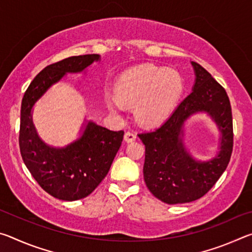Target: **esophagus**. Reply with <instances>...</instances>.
Returning <instances> with one entry per match:
<instances>
[{
	"label": "esophagus",
	"mask_w": 252,
	"mask_h": 252,
	"mask_svg": "<svg viewBox=\"0 0 252 252\" xmlns=\"http://www.w3.org/2000/svg\"><path fill=\"white\" fill-rule=\"evenodd\" d=\"M135 139H136V134L134 133V132H132V131L126 132V134H125L126 142H132V141H134Z\"/></svg>",
	"instance_id": "esophagus-1"
}]
</instances>
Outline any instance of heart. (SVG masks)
Wrapping results in <instances>:
<instances>
[{"mask_svg": "<svg viewBox=\"0 0 252 252\" xmlns=\"http://www.w3.org/2000/svg\"><path fill=\"white\" fill-rule=\"evenodd\" d=\"M183 80L177 71L153 65H139L119 76L114 84L117 96L106 94L111 111L122 109L123 103H135L138 120L153 125L163 121L180 100Z\"/></svg>", "mask_w": 252, "mask_h": 252, "instance_id": "1", "label": "heart"}]
</instances>
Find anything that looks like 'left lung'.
<instances>
[{"mask_svg":"<svg viewBox=\"0 0 252 252\" xmlns=\"http://www.w3.org/2000/svg\"><path fill=\"white\" fill-rule=\"evenodd\" d=\"M191 64L195 73L192 92L159 127L139 133L146 147L144 181L156 198L168 204L203 197L227 169L232 153V113L227 92L201 65ZM198 112H207L221 132L220 151L209 161L193 159L182 142L183 125Z\"/></svg>","mask_w":252,"mask_h":252,"instance_id":"left-lung-1","label":"left lung"}]
</instances>
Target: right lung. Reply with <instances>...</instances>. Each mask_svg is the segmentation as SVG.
<instances>
[{
    "mask_svg": "<svg viewBox=\"0 0 252 252\" xmlns=\"http://www.w3.org/2000/svg\"><path fill=\"white\" fill-rule=\"evenodd\" d=\"M99 60V54L78 55L45 66L30 83L22 100L21 156L42 189L64 201L88 197L100 185L121 147L125 132L111 131L89 121L78 140L64 148H53L37 135L32 122V108L51 85L66 73H79Z\"/></svg>",
    "mask_w": 252,
    "mask_h": 252,
    "instance_id": "1",
    "label": "right lung"
}]
</instances>
